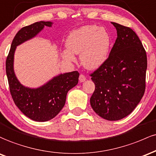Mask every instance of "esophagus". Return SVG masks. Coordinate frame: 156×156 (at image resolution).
<instances>
[{"mask_svg":"<svg viewBox=\"0 0 156 156\" xmlns=\"http://www.w3.org/2000/svg\"><path fill=\"white\" fill-rule=\"evenodd\" d=\"M79 80H80V83H83V82H85V80H86V76H85L84 74H83V73H81V74L80 75Z\"/></svg>","mask_w":156,"mask_h":156,"instance_id":"obj_1","label":"esophagus"}]
</instances>
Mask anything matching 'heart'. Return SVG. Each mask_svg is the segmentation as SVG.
Returning a JSON list of instances; mask_svg holds the SVG:
<instances>
[{"label":"heart","mask_w":156,"mask_h":156,"mask_svg":"<svg viewBox=\"0 0 156 156\" xmlns=\"http://www.w3.org/2000/svg\"><path fill=\"white\" fill-rule=\"evenodd\" d=\"M67 49L62 51L64 59L74 62L73 55H80L85 69H97L108 59L111 46L109 33L95 25L84 26L71 31L66 41Z\"/></svg>","instance_id":"b5f03b06"}]
</instances>
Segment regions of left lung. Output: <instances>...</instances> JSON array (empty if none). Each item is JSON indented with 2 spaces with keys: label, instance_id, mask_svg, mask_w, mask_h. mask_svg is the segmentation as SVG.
<instances>
[{
  "label": "left lung",
  "instance_id": "8db88e82",
  "mask_svg": "<svg viewBox=\"0 0 156 156\" xmlns=\"http://www.w3.org/2000/svg\"><path fill=\"white\" fill-rule=\"evenodd\" d=\"M111 23L117 38L107 60L90 74L95 90L90 102L101 118L116 121L132 113L144 96L147 59L133 29Z\"/></svg>",
  "mask_w": 156,
  "mask_h": 156
}]
</instances>
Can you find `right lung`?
<instances>
[{
	"label": "right lung",
	"instance_id": "obj_1",
	"mask_svg": "<svg viewBox=\"0 0 156 156\" xmlns=\"http://www.w3.org/2000/svg\"><path fill=\"white\" fill-rule=\"evenodd\" d=\"M51 27L50 21L36 22L23 27L15 36L6 61V71L9 90L14 102L25 116L36 122L52 119L65 105L69 90L78 83V71L56 76L37 88L23 86L14 71V55L17 45L34 37L44 26Z\"/></svg>",
	"mask_w": 156,
	"mask_h": 156
}]
</instances>
